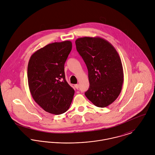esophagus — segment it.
Listing matches in <instances>:
<instances>
[{
	"mask_svg": "<svg viewBox=\"0 0 155 155\" xmlns=\"http://www.w3.org/2000/svg\"><path fill=\"white\" fill-rule=\"evenodd\" d=\"M74 87L76 88V89H78L79 88V84H76V85H74Z\"/></svg>",
	"mask_w": 155,
	"mask_h": 155,
	"instance_id": "34e87169",
	"label": "esophagus"
}]
</instances>
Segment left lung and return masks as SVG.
<instances>
[{
    "label": "left lung",
    "instance_id": "1",
    "mask_svg": "<svg viewBox=\"0 0 155 155\" xmlns=\"http://www.w3.org/2000/svg\"><path fill=\"white\" fill-rule=\"evenodd\" d=\"M75 44L88 71L90 86L85 96L98 107L109 106L119 95L124 82L123 67L117 51L100 37L80 38Z\"/></svg>",
    "mask_w": 155,
    "mask_h": 155
}]
</instances>
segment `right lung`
Wrapping results in <instances>:
<instances>
[{"label":"right lung","mask_w":155,"mask_h":155,"mask_svg":"<svg viewBox=\"0 0 155 155\" xmlns=\"http://www.w3.org/2000/svg\"><path fill=\"white\" fill-rule=\"evenodd\" d=\"M72 43L66 41L46 45L34 52L27 67L28 84L35 101L45 111L54 114L66 111L74 90L67 82L64 64Z\"/></svg>","instance_id":"add662e5"}]
</instances>
